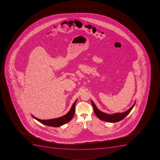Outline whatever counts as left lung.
<instances>
[{"label":"left lung","mask_w":160,"mask_h":160,"mask_svg":"<svg viewBox=\"0 0 160 160\" xmlns=\"http://www.w3.org/2000/svg\"><path fill=\"white\" fill-rule=\"evenodd\" d=\"M91 103L93 108H94V112L95 113L96 115L98 117V118H100L102 121L109 122H119V121L122 120V119H124L125 117H126L128 114L130 112L132 109H133V107L135 104V102L134 104L133 105V106H132L130 108H129L128 110H127L126 112H124L116 113L113 114H109L103 112L100 110H99L92 100Z\"/></svg>","instance_id":"8db88e82"}]
</instances>
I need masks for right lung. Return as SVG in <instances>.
<instances>
[{
    "instance_id": "1",
    "label": "right lung",
    "mask_w": 160,
    "mask_h": 160,
    "mask_svg": "<svg viewBox=\"0 0 160 160\" xmlns=\"http://www.w3.org/2000/svg\"><path fill=\"white\" fill-rule=\"evenodd\" d=\"M77 101V99L74 102V103L73 104L70 110L69 111L67 114L62 116V117H59L58 118H53V119H51V120H42L36 118L32 114H31V116H32L33 118H35V120L38 121L43 125H47L48 126L54 127L61 126L62 125H64L69 122L72 118L74 116V113H75V105Z\"/></svg>"
}]
</instances>
